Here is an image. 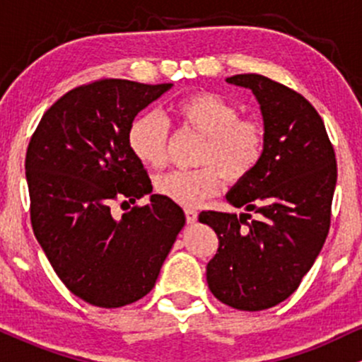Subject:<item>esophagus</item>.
<instances>
[{"mask_svg":"<svg viewBox=\"0 0 362 362\" xmlns=\"http://www.w3.org/2000/svg\"><path fill=\"white\" fill-rule=\"evenodd\" d=\"M185 219H187V223H189V224L197 221V211L190 209V207H189V209H185Z\"/></svg>","mask_w":362,"mask_h":362,"instance_id":"esophagus-1","label":"esophagus"}]
</instances>
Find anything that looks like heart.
Returning <instances> with one entry per match:
<instances>
[{"mask_svg":"<svg viewBox=\"0 0 362 362\" xmlns=\"http://www.w3.org/2000/svg\"><path fill=\"white\" fill-rule=\"evenodd\" d=\"M182 127L204 136L197 155L202 167L173 170L155 182L158 194L180 206H199L223 184L247 178L264 155V131L255 120L240 119L235 103L214 93H194L172 107ZM168 122L155 110L136 115L127 129V146L143 165L163 167L168 156Z\"/></svg>","mask_w":362,"mask_h":362,"instance_id":"heart-1","label":"heart"}]
</instances>
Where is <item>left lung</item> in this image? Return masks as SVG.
<instances>
[{
	"label": "left lung",
	"mask_w": 362,
	"mask_h": 362,
	"mask_svg": "<svg viewBox=\"0 0 362 362\" xmlns=\"http://www.w3.org/2000/svg\"><path fill=\"white\" fill-rule=\"evenodd\" d=\"M226 83L255 95L264 155L226 194V201L245 213L199 214L219 240L206 277L224 305L260 311L289 298L322 250L337 163L323 120L305 97L260 74H235ZM250 210L257 219L247 223Z\"/></svg>",
	"instance_id": "8db88e82"
}]
</instances>
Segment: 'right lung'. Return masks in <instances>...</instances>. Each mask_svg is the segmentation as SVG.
Instances as JSON below:
<instances>
[{
  "mask_svg": "<svg viewBox=\"0 0 362 362\" xmlns=\"http://www.w3.org/2000/svg\"><path fill=\"white\" fill-rule=\"evenodd\" d=\"M100 80L78 86L40 119L25 160L30 219L57 277L100 308H119L153 289L184 228V211L160 194L127 146L132 119L172 88ZM150 204L120 218L115 198ZM126 201V202H127Z\"/></svg>",
  "mask_w": 362,
  "mask_h": 362,
  "instance_id": "1",
  "label": "right lung"
}]
</instances>
